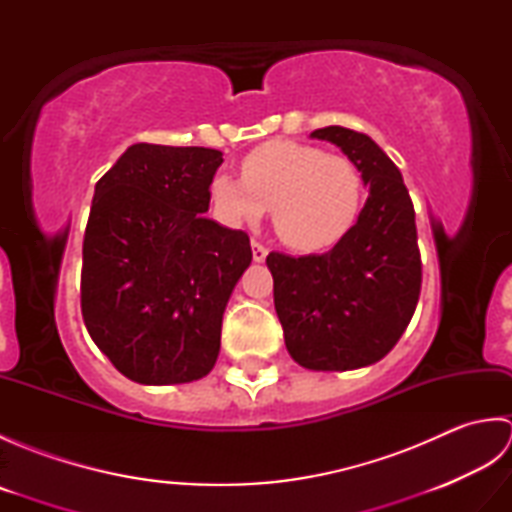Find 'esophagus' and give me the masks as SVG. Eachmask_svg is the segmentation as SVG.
Here are the masks:
<instances>
[{
  "mask_svg": "<svg viewBox=\"0 0 512 512\" xmlns=\"http://www.w3.org/2000/svg\"><path fill=\"white\" fill-rule=\"evenodd\" d=\"M266 255H268V248L264 244H259L257 239H253V259H255V262H264Z\"/></svg>",
  "mask_w": 512,
  "mask_h": 512,
  "instance_id": "esophagus-1",
  "label": "esophagus"
}]
</instances>
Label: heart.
Masks as SVG:
<instances>
[{
  "label": "heart",
  "instance_id": "obj_1",
  "mask_svg": "<svg viewBox=\"0 0 512 512\" xmlns=\"http://www.w3.org/2000/svg\"><path fill=\"white\" fill-rule=\"evenodd\" d=\"M211 193L226 222L255 224L270 209L281 242L299 253H317L354 226L365 184L343 156L299 143H268L244 158L242 178L215 176Z\"/></svg>",
  "mask_w": 512,
  "mask_h": 512
}]
</instances>
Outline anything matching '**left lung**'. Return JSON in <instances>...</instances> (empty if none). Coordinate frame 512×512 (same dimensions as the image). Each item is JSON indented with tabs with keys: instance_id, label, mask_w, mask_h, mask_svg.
I'll return each mask as SVG.
<instances>
[{
	"instance_id": "left-lung-1",
	"label": "left lung",
	"mask_w": 512,
	"mask_h": 512,
	"mask_svg": "<svg viewBox=\"0 0 512 512\" xmlns=\"http://www.w3.org/2000/svg\"><path fill=\"white\" fill-rule=\"evenodd\" d=\"M310 136L354 162L369 187L367 202L328 253H270L266 264L290 356L314 372H347L389 354L416 312V211L398 167L367 134L330 125Z\"/></svg>"
}]
</instances>
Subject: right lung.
<instances>
[{
    "instance_id": "add662e5",
    "label": "right lung",
    "mask_w": 512,
    "mask_h": 512,
    "mask_svg": "<svg viewBox=\"0 0 512 512\" xmlns=\"http://www.w3.org/2000/svg\"><path fill=\"white\" fill-rule=\"evenodd\" d=\"M222 151L138 143L96 182L83 237L81 312L96 347L140 385L206 376L253 250L204 217Z\"/></svg>"
}]
</instances>
